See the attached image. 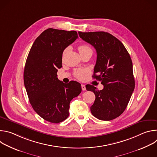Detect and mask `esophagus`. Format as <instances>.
<instances>
[{"instance_id": "1", "label": "esophagus", "mask_w": 157, "mask_h": 157, "mask_svg": "<svg viewBox=\"0 0 157 157\" xmlns=\"http://www.w3.org/2000/svg\"><path fill=\"white\" fill-rule=\"evenodd\" d=\"M81 88H82V91H85L86 89V86H85V85H84V84H82V85H81Z\"/></svg>"}]
</instances>
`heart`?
Instances as JSON below:
<instances>
[{
	"label": "heart",
	"mask_w": 157,
	"mask_h": 157,
	"mask_svg": "<svg viewBox=\"0 0 157 157\" xmlns=\"http://www.w3.org/2000/svg\"><path fill=\"white\" fill-rule=\"evenodd\" d=\"M78 51L80 53V55H82L86 52H92V49L91 48V47L88 46L87 44H81L79 47H78ZM89 73V70H86V69H78L76 70L75 73H74V75L75 76L78 78L79 80H82L84 78V77L88 75Z\"/></svg>",
	"instance_id": "b5f03b06"
}]
</instances>
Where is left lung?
Masks as SVG:
<instances>
[{
  "label": "left lung",
  "instance_id": "obj_1",
  "mask_svg": "<svg viewBox=\"0 0 157 157\" xmlns=\"http://www.w3.org/2000/svg\"><path fill=\"white\" fill-rule=\"evenodd\" d=\"M81 38L91 44L97 53L93 78L101 81L102 90L86 86L96 99L91 106L92 114L102 121L121 116L126 109L135 88L131 58L122 42L105 32H78Z\"/></svg>",
  "mask_w": 157,
  "mask_h": 157
}]
</instances>
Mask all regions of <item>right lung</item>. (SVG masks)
Segmentation results:
<instances>
[{
  "label": "right lung",
  "mask_w": 157,
  "mask_h": 157,
  "mask_svg": "<svg viewBox=\"0 0 157 157\" xmlns=\"http://www.w3.org/2000/svg\"><path fill=\"white\" fill-rule=\"evenodd\" d=\"M78 38L76 31L48 29L35 40L25 63L24 81L29 101L36 113L52 123L69 116L71 100L81 92V84L58 79L64 49Z\"/></svg>",
  "instance_id": "right-lung-1"
}]
</instances>
